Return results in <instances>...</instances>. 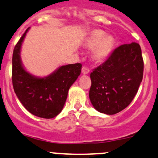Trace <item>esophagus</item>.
<instances>
[{
    "mask_svg": "<svg viewBox=\"0 0 158 158\" xmlns=\"http://www.w3.org/2000/svg\"><path fill=\"white\" fill-rule=\"evenodd\" d=\"M89 72H90L89 68H87V67L84 66L82 68V69H81V73H82L83 74H88V73H89Z\"/></svg>",
    "mask_w": 158,
    "mask_h": 158,
    "instance_id": "1",
    "label": "esophagus"
}]
</instances>
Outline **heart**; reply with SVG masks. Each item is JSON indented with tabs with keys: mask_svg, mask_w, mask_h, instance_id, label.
I'll list each match as a JSON object with an SVG mask.
<instances>
[{
	"mask_svg": "<svg viewBox=\"0 0 158 158\" xmlns=\"http://www.w3.org/2000/svg\"><path fill=\"white\" fill-rule=\"evenodd\" d=\"M114 39L112 36L107 35L101 30H94L87 41V45L94 48L93 59L96 61H101L110 55L114 46Z\"/></svg>",
	"mask_w": 158,
	"mask_h": 158,
	"instance_id": "heart-1",
	"label": "heart"
}]
</instances>
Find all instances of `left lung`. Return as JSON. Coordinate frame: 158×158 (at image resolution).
I'll return each mask as SVG.
<instances>
[{"mask_svg":"<svg viewBox=\"0 0 158 158\" xmlns=\"http://www.w3.org/2000/svg\"><path fill=\"white\" fill-rule=\"evenodd\" d=\"M140 46L123 44L90 73L89 98L96 110L108 115L126 108L138 91L143 76Z\"/></svg>","mask_w":158,"mask_h":158,"instance_id":"obj_1","label":"left lung"}]
</instances>
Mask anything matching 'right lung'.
<instances>
[{
	"mask_svg": "<svg viewBox=\"0 0 158 158\" xmlns=\"http://www.w3.org/2000/svg\"><path fill=\"white\" fill-rule=\"evenodd\" d=\"M29 29L18 41L12 54V79L14 91L24 108L36 117L50 119L62 110L68 90L80 75L81 64L61 66L44 78L27 71L21 60V45Z\"/></svg>",
	"mask_w": 158,
	"mask_h": 158,
	"instance_id": "1",
	"label": "right lung"
}]
</instances>
